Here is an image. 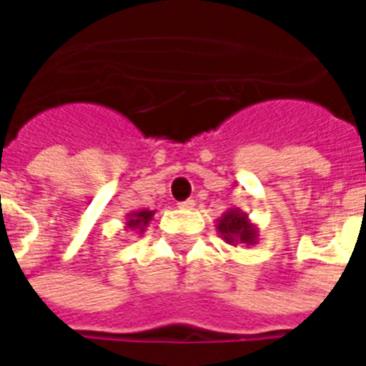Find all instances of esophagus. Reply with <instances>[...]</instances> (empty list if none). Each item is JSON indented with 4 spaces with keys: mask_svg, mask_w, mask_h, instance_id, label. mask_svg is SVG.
I'll return each mask as SVG.
<instances>
[{
    "mask_svg": "<svg viewBox=\"0 0 366 366\" xmlns=\"http://www.w3.org/2000/svg\"><path fill=\"white\" fill-rule=\"evenodd\" d=\"M194 206H196L194 199H186V202H180V204H178V207H182V209H194Z\"/></svg>",
    "mask_w": 366,
    "mask_h": 366,
    "instance_id": "esophagus-1",
    "label": "esophagus"
}]
</instances>
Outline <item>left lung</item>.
I'll use <instances>...</instances> for the list:
<instances>
[{
	"label": "left lung",
	"instance_id": "left-lung-1",
	"mask_svg": "<svg viewBox=\"0 0 366 366\" xmlns=\"http://www.w3.org/2000/svg\"><path fill=\"white\" fill-rule=\"evenodd\" d=\"M215 229L219 233V237L229 243V245H257L259 243V229L245 212H241L239 207H231L217 219Z\"/></svg>",
	"mask_w": 366,
	"mask_h": 366
}]
</instances>
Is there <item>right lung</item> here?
Listing matches in <instances>:
<instances>
[{"label":"right lung","mask_w":366,"mask_h":366,"mask_svg":"<svg viewBox=\"0 0 366 366\" xmlns=\"http://www.w3.org/2000/svg\"><path fill=\"white\" fill-rule=\"evenodd\" d=\"M152 215H154V209H137V212H131L125 217V229L143 233L144 227L152 219Z\"/></svg>","instance_id":"right-lung-1"}]
</instances>
